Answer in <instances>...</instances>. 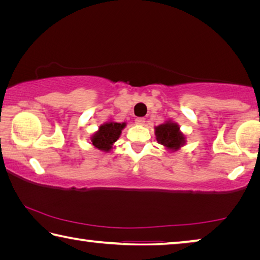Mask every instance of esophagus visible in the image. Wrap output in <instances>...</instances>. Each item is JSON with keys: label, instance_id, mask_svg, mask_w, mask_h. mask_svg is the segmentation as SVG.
Here are the masks:
<instances>
[{"label": "esophagus", "instance_id": "34e87169", "mask_svg": "<svg viewBox=\"0 0 260 260\" xmlns=\"http://www.w3.org/2000/svg\"><path fill=\"white\" fill-rule=\"evenodd\" d=\"M144 122H146V119H144V118H136L135 119V124L139 126H143Z\"/></svg>", "mask_w": 260, "mask_h": 260}]
</instances>
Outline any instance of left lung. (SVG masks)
<instances>
[{"instance_id":"1","label":"left lung","mask_w":260,"mask_h":260,"mask_svg":"<svg viewBox=\"0 0 260 260\" xmlns=\"http://www.w3.org/2000/svg\"><path fill=\"white\" fill-rule=\"evenodd\" d=\"M155 135L158 143L172 151L178 150L186 143V136L181 133L179 125L171 120L155 127Z\"/></svg>"}]
</instances>
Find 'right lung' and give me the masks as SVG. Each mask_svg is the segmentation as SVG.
<instances>
[{
	"label": "right lung",
	"instance_id": "add662e5",
	"mask_svg": "<svg viewBox=\"0 0 260 260\" xmlns=\"http://www.w3.org/2000/svg\"><path fill=\"white\" fill-rule=\"evenodd\" d=\"M125 122L108 121L101 125L99 131L91 135L90 141L95 148L102 151H110L113 143L119 139L121 131L125 128Z\"/></svg>",
	"mask_w": 260,
	"mask_h": 260
}]
</instances>
